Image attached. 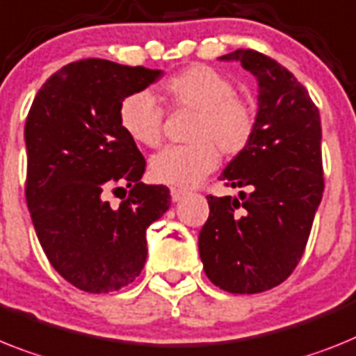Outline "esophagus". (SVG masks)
<instances>
[{
	"label": "esophagus",
	"instance_id": "34e87169",
	"mask_svg": "<svg viewBox=\"0 0 356 356\" xmlns=\"http://www.w3.org/2000/svg\"><path fill=\"white\" fill-rule=\"evenodd\" d=\"M170 195H172L173 202H177L181 201L183 197H186V192H184V190H179V188H172V190H170Z\"/></svg>",
	"mask_w": 356,
	"mask_h": 356
}]
</instances>
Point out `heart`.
I'll use <instances>...</instances> for the list:
<instances>
[{
    "instance_id": "heart-1",
    "label": "heart",
    "mask_w": 356,
    "mask_h": 356,
    "mask_svg": "<svg viewBox=\"0 0 356 356\" xmlns=\"http://www.w3.org/2000/svg\"><path fill=\"white\" fill-rule=\"evenodd\" d=\"M161 99L172 110H190L192 143L168 146L150 161L154 181L190 188L219 164V150L238 155L252 143L257 112L250 101L235 95V85L208 65H190L161 83ZM119 127L136 145L155 148L163 139V110L152 94L132 92L118 110Z\"/></svg>"
}]
</instances>
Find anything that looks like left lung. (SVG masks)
Returning <instances> with one entry per match:
<instances>
[{"label": "left lung", "mask_w": 356, "mask_h": 356, "mask_svg": "<svg viewBox=\"0 0 356 356\" xmlns=\"http://www.w3.org/2000/svg\"><path fill=\"white\" fill-rule=\"evenodd\" d=\"M222 61H241L259 83L252 143L220 173L238 197L208 195L210 217L199 234L206 277L229 293H261L297 268L324 192L321 113L307 90L282 65L238 49Z\"/></svg>", "instance_id": "obj_1"}]
</instances>
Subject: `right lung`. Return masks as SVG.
<instances>
[{
    "label": "right lung",
    "instance_id": "1",
    "mask_svg": "<svg viewBox=\"0 0 356 356\" xmlns=\"http://www.w3.org/2000/svg\"><path fill=\"white\" fill-rule=\"evenodd\" d=\"M161 70L83 59L47 79L25 124L26 204L54 270L88 293L139 277L146 228L170 208L166 186L141 183L146 161L119 127L118 110ZM119 209L106 201L119 189Z\"/></svg>",
    "mask_w": 356,
    "mask_h": 356
}]
</instances>
